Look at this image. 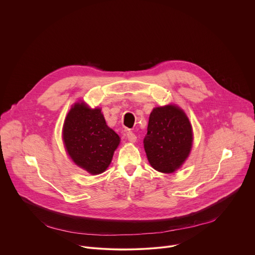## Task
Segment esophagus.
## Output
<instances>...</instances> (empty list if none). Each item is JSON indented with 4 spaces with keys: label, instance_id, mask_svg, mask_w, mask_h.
I'll return each instance as SVG.
<instances>
[{
    "label": "esophagus",
    "instance_id": "1",
    "mask_svg": "<svg viewBox=\"0 0 255 255\" xmlns=\"http://www.w3.org/2000/svg\"><path fill=\"white\" fill-rule=\"evenodd\" d=\"M126 137H127V139H128L130 142H135L136 139H137L136 135H135L132 131H130V130H127V131H126Z\"/></svg>",
    "mask_w": 255,
    "mask_h": 255
}]
</instances>
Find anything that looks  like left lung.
Segmentation results:
<instances>
[{"mask_svg":"<svg viewBox=\"0 0 255 255\" xmlns=\"http://www.w3.org/2000/svg\"><path fill=\"white\" fill-rule=\"evenodd\" d=\"M192 142V126L183 110L173 105L153 109L143 143L154 169L173 172L188 157Z\"/></svg>","mask_w":255,"mask_h":255,"instance_id":"1","label":"left lung"}]
</instances>
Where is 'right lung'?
<instances>
[{"label":"right lung","instance_id":"add662e5","mask_svg":"<svg viewBox=\"0 0 255 255\" xmlns=\"http://www.w3.org/2000/svg\"><path fill=\"white\" fill-rule=\"evenodd\" d=\"M63 142L76 164L92 174L102 173L111 163L119 136L106 124L101 109L77 103L63 125Z\"/></svg>","mask_w":255,"mask_h":255}]
</instances>
